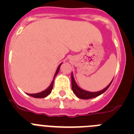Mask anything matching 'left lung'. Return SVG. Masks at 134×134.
Here are the masks:
<instances>
[{"mask_svg": "<svg viewBox=\"0 0 134 134\" xmlns=\"http://www.w3.org/2000/svg\"><path fill=\"white\" fill-rule=\"evenodd\" d=\"M71 79H72V89L73 91V93L75 94V95L77 97H79V99H93V98L97 97L98 96L100 95V94H103L104 92H105V91H107V88L109 87L111 82L113 81V80H111V82L109 83V85H107V86H106L105 88H103V89L101 90V91H97V92H89V91L82 89L81 88L79 87V85L76 84L75 80H74L72 72V74H71Z\"/></svg>", "mask_w": 134, "mask_h": 134, "instance_id": "obj_1", "label": "left lung"}]
</instances>
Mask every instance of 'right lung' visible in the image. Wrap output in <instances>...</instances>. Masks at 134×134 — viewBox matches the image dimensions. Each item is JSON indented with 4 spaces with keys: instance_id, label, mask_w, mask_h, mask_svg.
I'll list each match as a JSON object with an SVG mask.
<instances>
[{
    "instance_id": "right-lung-1",
    "label": "right lung",
    "mask_w": 134,
    "mask_h": 134,
    "mask_svg": "<svg viewBox=\"0 0 134 134\" xmlns=\"http://www.w3.org/2000/svg\"><path fill=\"white\" fill-rule=\"evenodd\" d=\"M62 64V63H61L58 66V68H57L56 71H55V74H54V79H53V80L52 81V82H51L50 85H49V86H48V88H46V90H44L43 91H41V92H40V93H35V94H28V93H27V94H28V95L32 97L39 98V99H40V98H45V97H46L47 96L49 95V94L51 93V92H52V88H53V86H54V79H55V77L57 76V74H58V73L59 70H60V66H61Z\"/></svg>"
}]
</instances>
